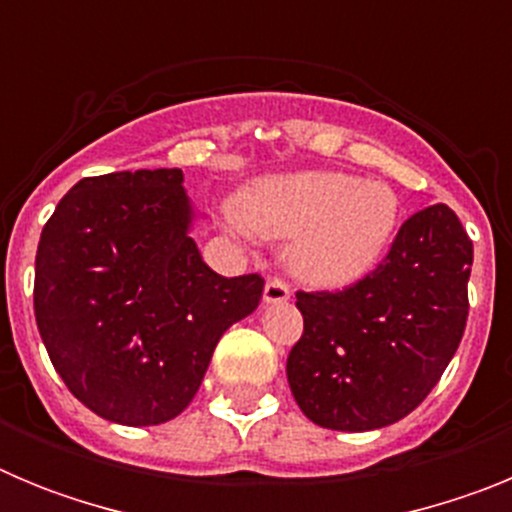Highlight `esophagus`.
Segmentation results:
<instances>
[{"instance_id":"34e87169","label":"esophagus","mask_w":512,"mask_h":512,"mask_svg":"<svg viewBox=\"0 0 512 512\" xmlns=\"http://www.w3.org/2000/svg\"><path fill=\"white\" fill-rule=\"evenodd\" d=\"M289 300V287L282 279H269L264 287V302L266 305H282Z\"/></svg>"}]
</instances>
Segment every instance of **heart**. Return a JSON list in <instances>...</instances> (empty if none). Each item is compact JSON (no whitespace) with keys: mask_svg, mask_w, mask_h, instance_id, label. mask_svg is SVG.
I'll list each match as a JSON object with an SVG mask.
<instances>
[{"mask_svg":"<svg viewBox=\"0 0 512 512\" xmlns=\"http://www.w3.org/2000/svg\"><path fill=\"white\" fill-rule=\"evenodd\" d=\"M233 233L289 241V269L318 289L361 282L382 264L402 220V202L384 182L343 171H297L266 176L243 202H228Z\"/></svg>","mask_w":512,"mask_h":512,"instance_id":"heart-1","label":"heart"}]
</instances>
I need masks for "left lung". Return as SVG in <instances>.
I'll list each match as a JSON object with an SVG mask.
<instances>
[{
    "mask_svg": "<svg viewBox=\"0 0 512 512\" xmlns=\"http://www.w3.org/2000/svg\"><path fill=\"white\" fill-rule=\"evenodd\" d=\"M474 248L451 207L405 220L387 259L343 292H297L305 333L287 382L320 428L377 431L413 413L454 359Z\"/></svg>",
    "mask_w": 512,
    "mask_h": 512,
    "instance_id": "1",
    "label": "left lung"
}]
</instances>
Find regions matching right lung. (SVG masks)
<instances>
[{
    "label": "right lung",
    "mask_w": 512,
    "mask_h": 512,
    "mask_svg": "<svg viewBox=\"0 0 512 512\" xmlns=\"http://www.w3.org/2000/svg\"><path fill=\"white\" fill-rule=\"evenodd\" d=\"M200 217L182 169H140L81 179L45 223L35 320L71 395L99 418H176L220 336L259 307V274L228 279L205 264Z\"/></svg>",
    "instance_id": "add662e5"
}]
</instances>
